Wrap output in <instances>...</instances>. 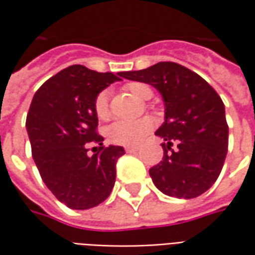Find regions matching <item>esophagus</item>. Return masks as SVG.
Masks as SVG:
<instances>
[{"mask_svg":"<svg viewBox=\"0 0 255 255\" xmlns=\"http://www.w3.org/2000/svg\"><path fill=\"white\" fill-rule=\"evenodd\" d=\"M138 146H127V147H126V151H127V153H135V151H138Z\"/></svg>","mask_w":255,"mask_h":255,"instance_id":"esophagus-1","label":"esophagus"}]
</instances>
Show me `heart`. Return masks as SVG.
<instances>
[{
  "mask_svg": "<svg viewBox=\"0 0 255 255\" xmlns=\"http://www.w3.org/2000/svg\"><path fill=\"white\" fill-rule=\"evenodd\" d=\"M126 89L142 100H149L153 95V90L149 84L140 83V82L127 84ZM94 111L97 117L101 120H106L109 117V93L106 90L101 91L100 94L95 97ZM151 129H153V123L146 117L133 120V122L117 120L106 128V136L112 143L120 144V146H131V144L139 143Z\"/></svg>",
  "mask_w": 255,
  "mask_h": 255,
  "instance_id": "1",
  "label": "heart"
}]
</instances>
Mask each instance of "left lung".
<instances>
[{
	"mask_svg": "<svg viewBox=\"0 0 255 255\" xmlns=\"http://www.w3.org/2000/svg\"><path fill=\"white\" fill-rule=\"evenodd\" d=\"M129 80L151 84L165 102V122L155 135L162 161L150 168L155 187L169 197L195 198L213 186L228 151V124L220 95L191 69L172 61L122 72ZM173 143L178 149L173 150Z\"/></svg>",
	"mask_w": 255,
	"mask_h": 255,
	"instance_id": "8db88e82",
	"label": "left lung"
}]
</instances>
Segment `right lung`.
<instances>
[{"instance_id": "obj_1", "label": "right lung", "mask_w": 255, "mask_h": 255, "mask_svg": "<svg viewBox=\"0 0 255 255\" xmlns=\"http://www.w3.org/2000/svg\"><path fill=\"white\" fill-rule=\"evenodd\" d=\"M122 72L71 65L36 90L25 120L32 158L42 180L68 208H94L111 195L122 146H104L97 132L95 97ZM95 143V154L88 144Z\"/></svg>"}]
</instances>
